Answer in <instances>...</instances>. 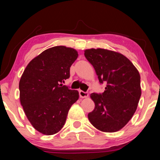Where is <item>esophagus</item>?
I'll return each mask as SVG.
<instances>
[{
    "label": "esophagus",
    "mask_w": 160,
    "mask_h": 160,
    "mask_svg": "<svg viewBox=\"0 0 160 160\" xmlns=\"http://www.w3.org/2000/svg\"><path fill=\"white\" fill-rule=\"evenodd\" d=\"M79 94L80 97H82V98H86V97H88V92H83L82 90L79 91Z\"/></svg>",
    "instance_id": "esophagus-1"
}]
</instances>
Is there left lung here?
<instances>
[{"label":"left lung","instance_id":"8db88e82","mask_svg":"<svg viewBox=\"0 0 160 160\" xmlns=\"http://www.w3.org/2000/svg\"><path fill=\"white\" fill-rule=\"evenodd\" d=\"M99 82H107L102 94L92 93L95 104L88 113L90 123L99 131L116 132L123 128L137 109L141 96L140 76L131 61L120 53L104 48L85 51Z\"/></svg>","mask_w":160,"mask_h":160}]
</instances>
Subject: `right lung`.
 <instances>
[{
	"instance_id": "right-lung-1",
	"label": "right lung",
	"mask_w": 160,
	"mask_h": 160,
	"mask_svg": "<svg viewBox=\"0 0 160 160\" xmlns=\"http://www.w3.org/2000/svg\"><path fill=\"white\" fill-rule=\"evenodd\" d=\"M78 56L76 50L64 46L48 48L32 59L22 75L21 105L32 126L42 134L60 131L79 98L78 91L62 84L70 78V68Z\"/></svg>"
}]
</instances>
